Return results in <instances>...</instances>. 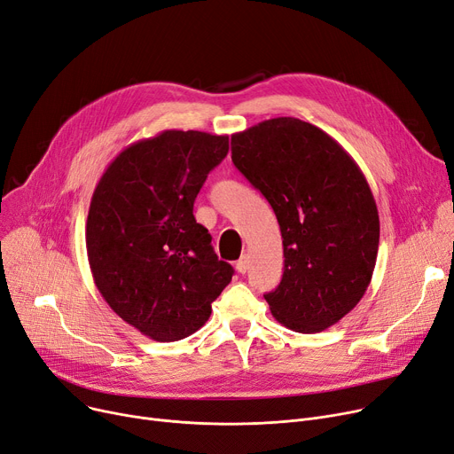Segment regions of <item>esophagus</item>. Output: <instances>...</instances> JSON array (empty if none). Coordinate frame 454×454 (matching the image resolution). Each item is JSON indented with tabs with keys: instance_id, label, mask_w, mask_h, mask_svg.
Masks as SVG:
<instances>
[{
	"instance_id": "esophagus-1",
	"label": "esophagus",
	"mask_w": 454,
	"mask_h": 454,
	"mask_svg": "<svg viewBox=\"0 0 454 454\" xmlns=\"http://www.w3.org/2000/svg\"><path fill=\"white\" fill-rule=\"evenodd\" d=\"M235 269H237V272H239V274H245L248 270V257L241 255V259L235 263Z\"/></svg>"
}]
</instances>
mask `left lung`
Returning <instances> with one entry per match:
<instances>
[{
    "instance_id": "obj_1",
    "label": "left lung",
    "mask_w": 454,
    "mask_h": 454,
    "mask_svg": "<svg viewBox=\"0 0 454 454\" xmlns=\"http://www.w3.org/2000/svg\"><path fill=\"white\" fill-rule=\"evenodd\" d=\"M231 160L279 223L285 270L265 294L272 317L298 333L335 325L364 296L379 248L377 204L361 167L296 117L233 134Z\"/></svg>"
}]
</instances>
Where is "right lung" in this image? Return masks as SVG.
I'll return each mask as SVG.
<instances>
[{"label":"right lung","mask_w":454,"mask_h":454,"mask_svg":"<svg viewBox=\"0 0 454 454\" xmlns=\"http://www.w3.org/2000/svg\"><path fill=\"white\" fill-rule=\"evenodd\" d=\"M228 154V136L163 130L119 153L91 195L86 250L112 311L156 342L199 331L233 269L211 248L193 204Z\"/></svg>","instance_id":"1"}]
</instances>
